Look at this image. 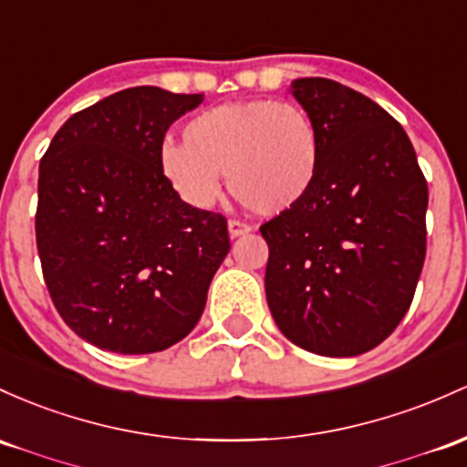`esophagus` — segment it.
Here are the masks:
<instances>
[{
  "label": "esophagus",
  "instance_id": "obj_1",
  "mask_svg": "<svg viewBox=\"0 0 467 467\" xmlns=\"http://www.w3.org/2000/svg\"><path fill=\"white\" fill-rule=\"evenodd\" d=\"M250 230H253V225L245 223V222H239V219H230L228 222V233L230 237H242V234H248Z\"/></svg>",
  "mask_w": 467,
  "mask_h": 467
}]
</instances>
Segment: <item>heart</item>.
<instances>
[{
  "label": "heart",
  "mask_w": 467,
  "mask_h": 467,
  "mask_svg": "<svg viewBox=\"0 0 467 467\" xmlns=\"http://www.w3.org/2000/svg\"><path fill=\"white\" fill-rule=\"evenodd\" d=\"M159 166L191 206L208 208L222 192L261 217H276L308 197L321 171V132L290 101L250 99L194 115L186 141L159 146Z\"/></svg>",
  "instance_id": "b5f03b06"
}]
</instances>
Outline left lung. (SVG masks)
I'll return each instance as SVG.
<instances>
[{"mask_svg": "<svg viewBox=\"0 0 467 467\" xmlns=\"http://www.w3.org/2000/svg\"><path fill=\"white\" fill-rule=\"evenodd\" d=\"M321 132L308 197L261 225L265 299L295 346L357 357L392 335L425 261L428 183L406 130L361 92L324 77L292 81Z\"/></svg>", "mask_w": 467, "mask_h": 467, "instance_id": "8db88e82", "label": "left lung"}]
</instances>
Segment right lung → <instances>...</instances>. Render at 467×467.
Returning <instances> with one entry per match:
<instances>
[{"instance_id": "add662e5", "label": "right lung", "mask_w": 467, "mask_h": 467, "mask_svg": "<svg viewBox=\"0 0 467 467\" xmlns=\"http://www.w3.org/2000/svg\"><path fill=\"white\" fill-rule=\"evenodd\" d=\"M202 101L157 86L115 92L75 112L39 161L46 288L66 326L101 350L182 341L228 254L223 214L182 202L159 166L166 130Z\"/></svg>"}]
</instances>
